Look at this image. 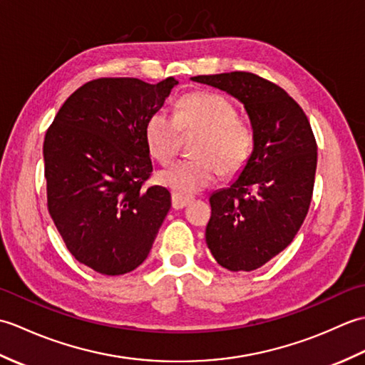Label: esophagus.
Returning a JSON list of instances; mask_svg holds the SVG:
<instances>
[{
    "label": "esophagus",
    "instance_id": "34e87169",
    "mask_svg": "<svg viewBox=\"0 0 365 365\" xmlns=\"http://www.w3.org/2000/svg\"><path fill=\"white\" fill-rule=\"evenodd\" d=\"M170 199H173V208H174V210H180V208L187 207L192 200V197L177 195V192H173V196H170Z\"/></svg>",
    "mask_w": 365,
    "mask_h": 365
}]
</instances>
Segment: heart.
Returning <instances> with one entry per match:
<instances>
[{
    "mask_svg": "<svg viewBox=\"0 0 365 365\" xmlns=\"http://www.w3.org/2000/svg\"><path fill=\"white\" fill-rule=\"evenodd\" d=\"M183 131H200L192 147L195 158L180 160L160 170L157 182L177 195L191 196L212 185L220 174H234L251 157L254 133L238 119L234 103L221 94L192 92L178 100L175 115L158 110L144 127L147 150L160 163L174 158Z\"/></svg>",
    "mask_w": 365,
    "mask_h": 365,
    "instance_id": "obj_1",
    "label": "heart"
}]
</instances>
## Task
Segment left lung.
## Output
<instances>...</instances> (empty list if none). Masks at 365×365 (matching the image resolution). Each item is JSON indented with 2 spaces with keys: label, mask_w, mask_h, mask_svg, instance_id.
<instances>
[{
  "label": "left lung",
  "mask_w": 365,
  "mask_h": 365,
  "mask_svg": "<svg viewBox=\"0 0 365 365\" xmlns=\"http://www.w3.org/2000/svg\"><path fill=\"white\" fill-rule=\"evenodd\" d=\"M191 80L227 92L250 115L251 157L227 188L210 196L205 242L221 267L257 269L293 242L311 205L317 169L311 123L282 88L254 73Z\"/></svg>",
  "instance_id": "1"
}]
</instances>
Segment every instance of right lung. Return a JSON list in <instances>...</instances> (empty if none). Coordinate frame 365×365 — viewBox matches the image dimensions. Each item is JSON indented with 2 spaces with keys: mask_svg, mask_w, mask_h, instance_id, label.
<instances>
[{
  "mask_svg": "<svg viewBox=\"0 0 365 365\" xmlns=\"http://www.w3.org/2000/svg\"><path fill=\"white\" fill-rule=\"evenodd\" d=\"M98 78L61 106L43 141L48 212L73 257L119 276L149 255L170 208L166 188L143 183L153 170L144 139L149 115L177 86Z\"/></svg>",
  "mask_w": 365,
  "mask_h": 365,
  "instance_id": "obj_1",
  "label": "right lung"
}]
</instances>
